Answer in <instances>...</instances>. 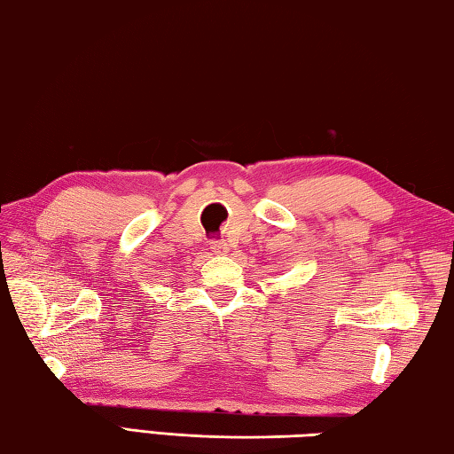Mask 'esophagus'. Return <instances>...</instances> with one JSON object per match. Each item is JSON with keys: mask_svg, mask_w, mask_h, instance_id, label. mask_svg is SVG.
<instances>
[{"mask_svg": "<svg viewBox=\"0 0 454 454\" xmlns=\"http://www.w3.org/2000/svg\"><path fill=\"white\" fill-rule=\"evenodd\" d=\"M212 252L214 254H224V252L228 250V244L224 240H212Z\"/></svg>", "mask_w": 454, "mask_h": 454, "instance_id": "obj_1", "label": "esophagus"}]
</instances>
